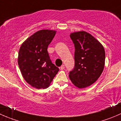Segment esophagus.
<instances>
[{
  "instance_id": "esophagus-1",
  "label": "esophagus",
  "mask_w": 121,
  "mask_h": 121,
  "mask_svg": "<svg viewBox=\"0 0 121 121\" xmlns=\"http://www.w3.org/2000/svg\"><path fill=\"white\" fill-rule=\"evenodd\" d=\"M60 69H64V68H65V65H62L60 67Z\"/></svg>"
}]
</instances>
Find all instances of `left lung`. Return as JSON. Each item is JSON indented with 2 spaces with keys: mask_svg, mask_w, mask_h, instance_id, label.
<instances>
[{
  "mask_svg": "<svg viewBox=\"0 0 121 121\" xmlns=\"http://www.w3.org/2000/svg\"><path fill=\"white\" fill-rule=\"evenodd\" d=\"M70 37L75 46V67L69 77L76 87L84 88L94 83L102 74L105 50L97 39L85 31L71 33Z\"/></svg>",
  "mask_w": 121,
  "mask_h": 121,
  "instance_id": "obj_1",
  "label": "left lung"
}]
</instances>
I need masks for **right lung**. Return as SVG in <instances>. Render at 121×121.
<instances>
[{"label":"right lung","mask_w":121,"mask_h":121,"mask_svg":"<svg viewBox=\"0 0 121 121\" xmlns=\"http://www.w3.org/2000/svg\"><path fill=\"white\" fill-rule=\"evenodd\" d=\"M56 30H39L26 39L19 49L17 61L23 78L37 89L48 88L59 68L51 61L47 52Z\"/></svg>","instance_id":"right-lung-1"}]
</instances>
